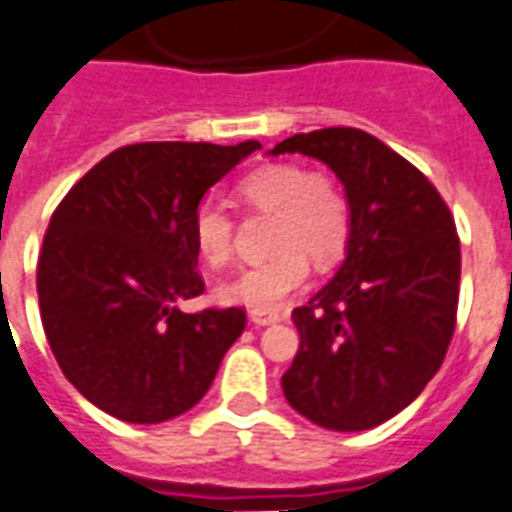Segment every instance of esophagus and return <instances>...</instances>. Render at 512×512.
<instances>
[{
    "instance_id": "1",
    "label": "esophagus",
    "mask_w": 512,
    "mask_h": 512,
    "mask_svg": "<svg viewBox=\"0 0 512 512\" xmlns=\"http://www.w3.org/2000/svg\"><path fill=\"white\" fill-rule=\"evenodd\" d=\"M249 319H252L255 325L265 327V325H276V322H282V314H276V311H252Z\"/></svg>"
}]
</instances>
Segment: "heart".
Returning <instances> with one entry per match:
<instances>
[{"label": "heart", "instance_id": "1", "mask_svg": "<svg viewBox=\"0 0 512 512\" xmlns=\"http://www.w3.org/2000/svg\"><path fill=\"white\" fill-rule=\"evenodd\" d=\"M236 195L244 212L271 214L268 249L273 255L220 284L217 298L225 303L276 311L308 282V260L327 268L346 255L354 214L333 174L308 171L300 163H265L239 179ZM190 241L206 265L220 268L233 257L236 220L222 206L201 201L190 217Z\"/></svg>", "mask_w": 512, "mask_h": 512}]
</instances>
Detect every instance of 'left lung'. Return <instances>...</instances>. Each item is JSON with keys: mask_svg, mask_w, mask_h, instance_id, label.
<instances>
[{"mask_svg": "<svg viewBox=\"0 0 512 512\" xmlns=\"http://www.w3.org/2000/svg\"><path fill=\"white\" fill-rule=\"evenodd\" d=\"M327 163L354 214L335 279L292 311L300 346L282 376L287 403L335 432L392 419L446 360L456 327L462 249L435 185L360 128L295 134L271 155Z\"/></svg>", "mask_w": 512, "mask_h": 512, "instance_id": "1", "label": "left lung"}]
</instances>
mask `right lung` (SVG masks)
Instances as JSON below:
<instances>
[{
  "label": "right lung",
  "instance_id": "obj_1",
  "mask_svg": "<svg viewBox=\"0 0 512 512\" xmlns=\"http://www.w3.org/2000/svg\"><path fill=\"white\" fill-rule=\"evenodd\" d=\"M255 150L126 144L56 206L37 260L42 327L64 376L109 416L158 424L190 411L244 333V308L185 314L177 303L204 292L193 209Z\"/></svg>",
  "mask_w": 512,
  "mask_h": 512
}]
</instances>
